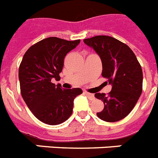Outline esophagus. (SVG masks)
I'll return each instance as SVG.
<instances>
[{
	"label": "esophagus",
	"mask_w": 158,
	"mask_h": 158,
	"mask_svg": "<svg viewBox=\"0 0 158 158\" xmlns=\"http://www.w3.org/2000/svg\"><path fill=\"white\" fill-rule=\"evenodd\" d=\"M85 95L89 98V99L91 100V101H93V100L95 99V97H94V95L93 94H89V93H88V92H85Z\"/></svg>",
	"instance_id": "1"
}]
</instances>
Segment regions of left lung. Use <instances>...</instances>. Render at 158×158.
Returning <instances> with one entry per match:
<instances>
[{"mask_svg": "<svg viewBox=\"0 0 158 158\" xmlns=\"http://www.w3.org/2000/svg\"><path fill=\"white\" fill-rule=\"evenodd\" d=\"M84 43L100 56L102 77L107 78L112 85L108 95L100 93L94 95L105 105L97 115L107 122L123 119L133 110L142 92L141 64L131 48L114 37L96 36L85 39Z\"/></svg>", "mask_w": 158, "mask_h": 158, "instance_id": "1", "label": "left lung"}]
</instances>
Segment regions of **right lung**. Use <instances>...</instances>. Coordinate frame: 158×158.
I'll use <instances>...</instances> for the list:
<instances>
[{
	"mask_svg": "<svg viewBox=\"0 0 158 158\" xmlns=\"http://www.w3.org/2000/svg\"><path fill=\"white\" fill-rule=\"evenodd\" d=\"M81 40H66L48 37L32 45L19 67V81L23 99L40 121L55 125L63 123L73 113V101L82 94L80 88L64 89L52 80L60 81L64 56Z\"/></svg>",
	"mask_w": 158,
	"mask_h": 158,
	"instance_id": "obj_1",
	"label": "right lung"
}]
</instances>
